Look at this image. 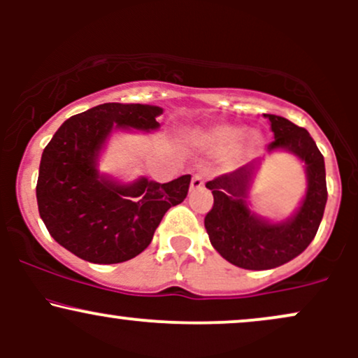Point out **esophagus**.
Segmentation results:
<instances>
[{"mask_svg":"<svg viewBox=\"0 0 358 358\" xmlns=\"http://www.w3.org/2000/svg\"><path fill=\"white\" fill-rule=\"evenodd\" d=\"M205 185V175L203 173H195L192 176V182H190V190L195 192V190H200V188H203Z\"/></svg>","mask_w":358,"mask_h":358,"instance_id":"34e87169","label":"esophagus"}]
</instances>
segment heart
<instances>
[{"instance_id":"1","label":"heart","mask_w":358,"mask_h":358,"mask_svg":"<svg viewBox=\"0 0 358 358\" xmlns=\"http://www.w3.org/2000/svg\"><path fill=\"white\" fill-rule=\"evenodd\" d=\"M196 143L210 153H224L227 166H237L249 159L262 143L257 129H242L236 124H219L196 136Z\"/></svg>"}]
</instances>
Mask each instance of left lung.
Here are the masks:
<instances>
[{
  "mask_svg": "<svg viewBox=\"0 0 358 358\" xmlns=\"http://www.w3.org/2000/svg\"><path fill=\"white\" fill-rule=\"evenodd\" d=\"M274 141L269 151H289L306 168L308 188L298 212L285 222L264 220L248 205V193L259 162H250L232 173L205 183L212 190V210L205 215V229L217 252L242 269H273L286 264L305 250L318 232L327 205L324 159L305 127L286 117L264 114Z\"/></svg>",
  "mask_w": 358,
  "mask_h": 358,
  "instance_id": "left-lung-1",
  "label": "left lung"
}]
</instances>
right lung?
Instances as JSON below:
<instances>
[{
	"label": "right lung",
	"mask_w": 358,
	"mask_h": 358,
	"mask_svg": "<svg viewBox=\"0 0 358 358\" xmlns=\"http://www.w3.org/2000/svg\"><path fill=\"white\" fill-rule=\"evenodd\" d=\"M158 106L106 102L72 116L45 146L36 202L45 227L62 248L94 264L141 254L170 207L182 203L190 175L168 183H119L99 175L97 159L114 129H158Z\"/></svg>",
	"instance_id": "right-lung-1"
}]
</instances>
